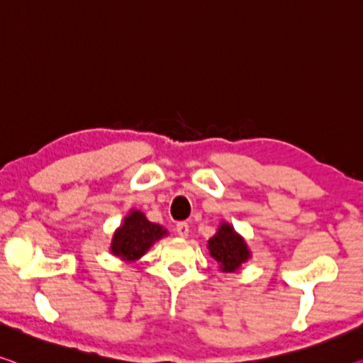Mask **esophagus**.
<instances>
[{"instance_id":"obj_1","label":"esophagus","mask_w":363,"mask_h":363,"mask_svg":"<svg viewBox=\"0 0 363 363\" xmlns=\"http://www.w3.org/2000/svg\"><path fill=\"white\" fill-rule=\"evenodd\" d=\"M175 230H177V233L180 237H186L188 232H189V225L186 224V222H178L177 227H175Z\"/></svg>"}]
</instances>
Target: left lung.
<instances>
[{
	"label": "left lung",
	"mask_w": 363,
	"mask_h": 363,
	"mask_svg": "<svg viewBox=\"0 0 363 363\" xmlns=\"http://www.w3.org/2000/svg\"><path fill=\"white\" fill-rule=\"evenodd\" d=\"M211 256L220 264V269L233 272L250 258V252L243 238L237 235L232 225L220 224L216 235L209 240Z\"/></svg>",
	"instance_id": "1"
}]
</instances>
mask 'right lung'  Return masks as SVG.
Listing matches in <instances>:
<instances>
[{
    "label": "right lung",
    "mask_w": 363,
    "mask_h": 363,
    "mask_svg": "<svg viewBox=\"0 0 363 363\" xmlns=\"http://www.w3.org/2000/svg\"><path fill=\"white\" fill-rule=\"evenodd\" d=\"M165 230L157 224H152L139 211H131L123 225L115 232L111 242V253L126 261H135L147 252L155 240L162 238Z\"/></svg>",
    "instance_id": "right-lung-1"
}]
</instances>
